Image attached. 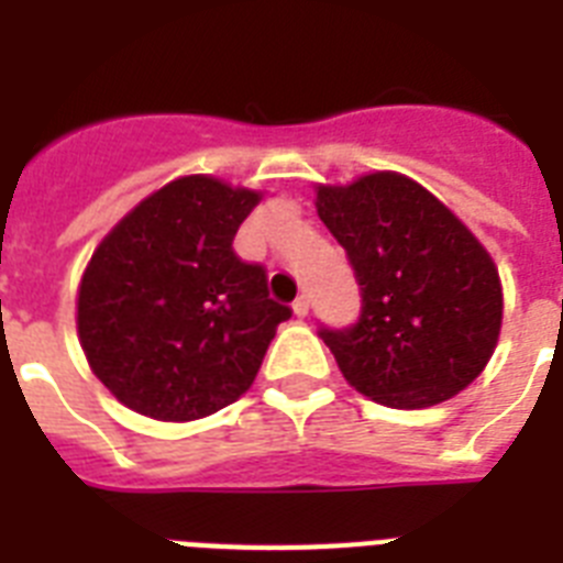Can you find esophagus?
Wrapping results in <instances>:
<instances>
[{"label":"esophagus","instance_id":"obj_1","mask_svg":"<svg viewBox=\"0 0 563 563\" xmlns=\"http://www.w3.org/2000/svg\"><path fill=\"white\" fill-rule=\"evenodd\" d=\"M308 310H310V301H308V296H299V299L292 301V313L299 316V319H305V316H308Z\"/></svg>","mask_w":563,"mask_h":563}]
</instances>
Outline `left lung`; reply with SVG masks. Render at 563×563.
Listing matches in <instances>:
<instances>
[{
	"label": "left lung",
	"instance_id": "1",
	"mask_svg": "<svg viewBox=\"0 0 563 563\" xmlns=\"http://www.w3.org/2000/svg\"><path fill=\"white\" fill-rule=\"evenodd\" d=\"M316 212L362 290L360 322L322 331L347 385L388 408H429L475 383L504 322L498 267L475 232L399 172L319 184Z\"/></svg>",
	"mask_w": 563,
	"mask_h": 563
}]
</instances>
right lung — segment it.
<instances>
[{"label":"right lung","mask_w":563,"mask_h":563,"mask_svg":"<svg viewBox=\"0 0 563 563\" xmlns=\"http://www.w3.org/2000/svg\"><path fill=\"white\" fill-rule=\"evenodd\" d=\"M262 192L184 175L143 198L97 244L77 290L95 376L125 408L164 422L216 415L253 385L290 308L232 239Z\"/></svg>","instance_id":"obj_1"}]
</instances>
